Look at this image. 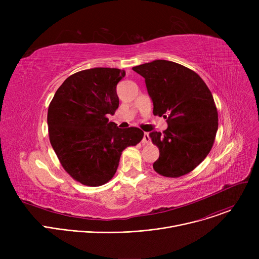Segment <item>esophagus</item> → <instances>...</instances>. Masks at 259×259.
I'll use <instances>...</instances> for the list:
<instances>
[{"instance_id":"1","label":"esophagus","mask_w":259,"mask_h":259,"mask_svg":"<svg viewBox=\"0 0 259 259\" xmlns=\"http://www.w3.org/2000/svg\"><path fill=\"white\" fill-rule=\"evenodd\" d=\"M151 141L150 139V136H149V133L144 132V135H143V138H142V143L145 144V143H149Z\"/></svg>"}]
</instances>
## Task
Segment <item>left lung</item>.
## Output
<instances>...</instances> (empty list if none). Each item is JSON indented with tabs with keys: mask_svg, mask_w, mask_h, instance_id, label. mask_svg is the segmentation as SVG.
<instances>
[{
	"mask_svg": "<svg viewBox=\"0 0 259 259\" xmlns=\"http://www.w3.org/2000/svg\"><path fill=\"white\" fill-rule=\"evenodd\" d=\"M132 69L145 79L154 115L168 123L163 133H150L160 151L154 170L172 178L190 173L210 153L218 129L211 91L197 72L173 61L160 59Z\"/></svg>",
	"mask_w": 259,
	"mask_h": 259,
	"instance_id": "obj_1",
	"label": "left lung"
}]
</instances>
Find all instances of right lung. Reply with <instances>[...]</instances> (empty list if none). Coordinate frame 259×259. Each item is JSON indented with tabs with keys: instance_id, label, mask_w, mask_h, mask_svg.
I'll return each mask as SVG.
<instances>
[{
	"instance_id": "obj_1",
	"label": "right lung",
	"mask_w": 259,
	"mask_h": 259,
	"mask_svg": "<svg viewBox=\"0 0 259 259\" xmlns=\"http://www.w3.org/2000/svg\"><path fill=\"white\" fill-rule=\"evenodd\" d=\"M125 70L95 67L69 76L48 108V131L53 150L72 179L99 187L112 179L123 151L136 145L143 131L121 129L109 122L119 107L117 85Z\"/></svg>"
}]
</instances>
